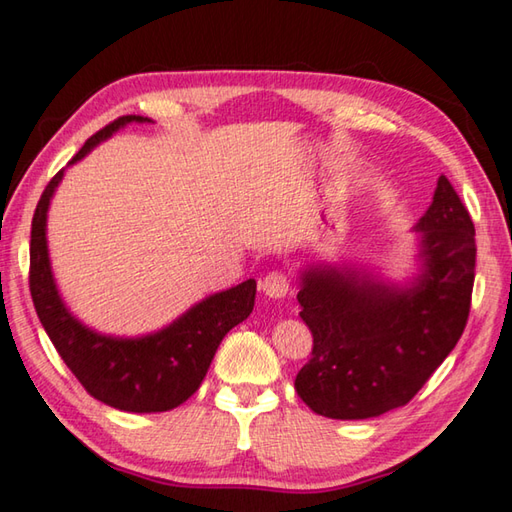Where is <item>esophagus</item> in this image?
Listing matches in <instances>:
<instances>
[{
  "label": "esophagus",
  "instance_id": "obj_1",
  "mask_svg": "<svg viewBox=\"0 0 512 512\" xmlns=\"http://www.w3.org/2000/svg\"><path fill=\"white\" fill-rule=\"evenodd\" d=\"M290 288V282L288 277L282 273V270H273V273H268L264 279H262V290L273 299H282L286 297Z\"/></svg>",
  "mask_w": 512,
  "mask_h": 512
}]
</instances>
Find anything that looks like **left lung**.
Masks as SVG:
<instances>
[{
    "label": "left lung",
    "mask_w": 512,
    "mask_h": 512,
    "mask_svg": "<svg viewBox=\"0 0 512 512\" xmlns=\"http://www.w3.org/2000/svg\"><path fill=\"white\" fill-rule=\"evenodd\" d=\"M415 233L422 270L408 286L348 266L302 270L297 302L313 353L295 390L317 415L368 419L408 404L462 337L475 282V226L444 175Z\"/></svg>",
    "instance_id": "left-lung-1"
}]
</instances>
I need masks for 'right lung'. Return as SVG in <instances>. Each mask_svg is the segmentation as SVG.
Instances as JSON below:
<instances>
[{"mask_svg":"<svg viewBox=\"0 0 512 512\" xmlns=\"http://www.w3.org/2000/svg\"><path fill=\"white\" fill-rule=\"evenodd\" d=\"M153 119L124 115L95 133L70 159L79 162L99 142L126 124ZM64 177V168L50 179L33 215L30 228V295L39 322L79 384L106 406L126 413H164L177 408L204 382L217 346L230 328L253 313L257 284L246 279L188 308L173 324L144 337H110L84 326L59 297L48 259L46 217L50 199Z\"/></svg>","mask_w":512,"mask_h":512,"instance_id":"add662e5","label":"right lung"}]
</instances>
